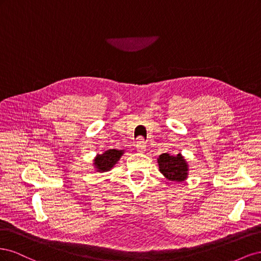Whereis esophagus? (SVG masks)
<instances>
[{
    "label": "esophagus",
    "instance_id": "obj_1",
    "mask_svg": "<svg viewBox=\"0 0 261 261\" xmlns=\"http://www.w3.org/2000/svg\"><path fill=\"white\" fill-rule=\"evenodd\" d=\"M136 149H137V151H145L146 143H145L144 138H141V137L138 138V140L136 141Z\"/></svg>",
    "mask_w": 261,
    "mask_h": 261
}]
</instances>
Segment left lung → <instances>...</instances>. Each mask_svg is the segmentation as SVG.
Listing matches in <instances>:
<instances>
[{"mask_svg":"<svg viewBox=\"0 0 261 261\" xmlns=\"http://www.w3.org/2000/svg\"><path fill=\"white\" fill-rule=\"evenodd\" d=\"M159 171L163 176L171 181H185L188 178L189 165L181 153L173 155L170 153H162L158 156Z\"/></svg>","mask_w":261,"mask_h":261,"instance_id":"left-lung-1","label":"left lung"}]
</instances>
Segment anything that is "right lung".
Wrapping results in <instances>:
<instances>
[{"instance_id": "obj_1", "label": "right lung", "mask_w": 261, "mask_h": 261, "mask_svg": "<svg viewBox=\"0 0 261 261\" xmlns=\"http://www.w3.org/2000/svg\"><path fill=\"white\" fill-rule=\"evenodd\" d=\"M124 152L125 150L109 149L102 154H97L94 156L92 163L94 170L99 173L111 171L115 167V164L120 161Z\"/></svg>"}]
</instances>
